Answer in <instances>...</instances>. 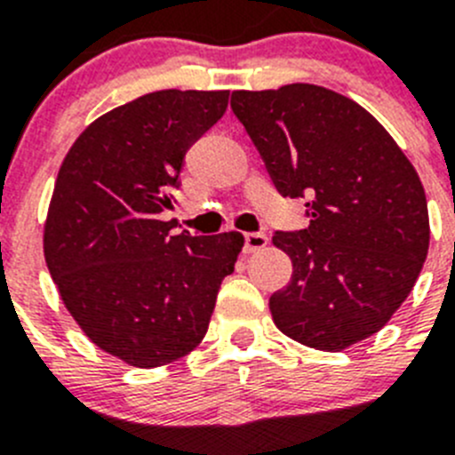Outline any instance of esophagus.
I'll list each match as a JSON object with an SVG mask.
<instances>
[{
	"instance_id": "esophagus-1",
	"label": "esophagus",
	"mask_w": 455,
	"mask_h": 455,
	"mask_svg": "<svg viewBox=\"0 0 455 455\" xmlns=\"http://www.w3.org/2000/svg\"><path fill=\"white\" fill-rule=\"evenodd\" d=\"M267 243H268V236L264 235V232H248L246 235V251L248 252L262 251Z\"/></svg>"
}]
</instances>
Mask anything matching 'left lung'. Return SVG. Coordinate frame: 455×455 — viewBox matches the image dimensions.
<instances>
[{"label":"left lung","instance_id":"obj_1","mask_svg":"<svg viewBox=\"0 0 455 455\" xmlns=\"http://www.w3.org/2000/svg\"><path fill=\"white\" fill-rule=\"evenodd\" d=\"M230 107L284 198L309 225L275 232L291 280L273 323L316 351H344L392 319L428 255V207L415 166L367 108L315 84L235 91Z\"/></svg>","mask_w":455,"mask_h":455}]
</instances>
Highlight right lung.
<instances>
[{
    "label": "right lung",
    "mask_w": 455,
    "mask_h": 455,
    "mask_svg": "<svg viewBox=\"0 0 455 455\" xmlns=\"http://www.w3.org/2000/svg\"><path fill=\"white\" fill-rule=\"evenodd\" d=\"M230 91H168L111 108L72 143L45 220V262L84 335L139 369L203 341L243 235H172L184 155L220 120Z\"/></svg>",
    "instance_id": "obj_1"
}]
</instances>
